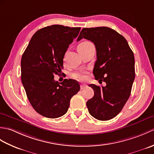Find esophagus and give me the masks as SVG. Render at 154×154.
I'll list each match as a JSON object with an SVG mask.
<instances>
[{"label": "esophagus", "mask_w": 154, "mask_h": 154, "mask_svg": "<svg viewBox=\"0 0 154 154\" xmlns=\"http://www.w3.org/2000/svg\"><path fill=\"white\" fill-rule=\"evenodd\" d=\"M87 87V85L85 84H81V89H84L85 88Z\"/></svg>", "instance_id": "esophagus-1"}]
</instances>
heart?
Instances as JSON below:
<instances>
[{
	"label": "heart",
	"instance_id": "obj_1",
	"mask_svg": "<svg viewBox=\"0 0 154 154\" xmlns=\"http://www.w3.org/2000/svg\"><path fill=\"white\" fill-rule=\"evenodd\" d=\"M91 43L89 42H81V43H80L79 45H78L77 46V50L79 51V50H81V49L82 48H85L86 46H87L88 45L91 44ZM73 78H75V79H78V80H82L84 79V75H83V73H81V72H76V73H74L73 74Z\"/></svg>",
	"mask_w": 154,
	"mask_h": 154
}]
</instances>
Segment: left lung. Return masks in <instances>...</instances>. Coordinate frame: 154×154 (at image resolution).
Wrapping results in <instances>:
<instances>
[{"instance_id":"8db88e82","label":"left lung","mask_w":154,"mask_h":154,"mask_svg":"<svg viewBox=\"0 0 154 154\" xmlns=\"http://www.w3.org/2000/svg\"><path fill=\"white\" fill-rule=\"evenodd\" d=\"M85 38L95 45L97 61L93 69L96 80L106 86L89 85L94 96L86 104L90 114L99 120H109L119 114L131 93L135 78L133 51L126 40L108 27L85 28L77 41Z\"/></svg>"}]
</instances>
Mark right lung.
<instances>
[{"mask_svg":"<svg viewBox=\"0 0 154 154\" xmlns=\"http://www.w3.org/2000/svg\"><path fill=\"white\" fill-rule=\"evenodd\" d=\"M80 30L62 25L40 29L22 55L21 79L27 97L34 109L46 118L64 115L71 97L80 90L73 79L54 80V75L61 73L65 52Z\"/></svg>","mask_w":154,"mask_h":154,"instance_id":"obj_1","label":"right lung"}]
</instances>
